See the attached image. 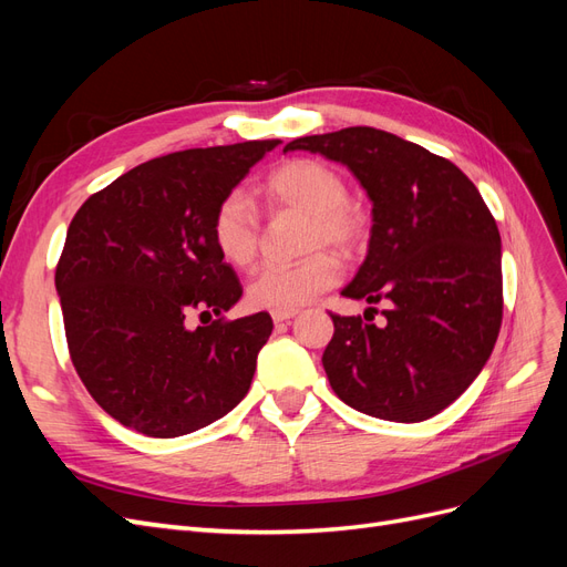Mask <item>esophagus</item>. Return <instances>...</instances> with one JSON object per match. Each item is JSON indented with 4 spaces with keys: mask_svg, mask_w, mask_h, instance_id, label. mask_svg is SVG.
<instances>
[{
    "mask_svg": "<svg viewBox=\"0 0 567 567\" xmlns=\"http://www.w3.org/2000/svg\"><path fill=\"white\" fill-rule=\"evenodd\" d=\"M298 312L293 310V312H271V319H274V323H284V321H290L293 319Z\"/></svg>",
    "mask_w": 567,
    "mask_h": 567,
    "instance_id": "34e87169",
    "label": "esophagus"
}]
</instances>
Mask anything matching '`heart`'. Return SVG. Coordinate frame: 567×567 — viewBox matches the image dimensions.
Wrapping results in <instances>:
<instances>
[{
    "label": "heart",
    "mask_w": 567,
    "mask_h": 567,
    "mask_svg": "<svg viewBox=\"0 0 567 567\" xmlns=\"http://www.w3.org/2000/svg\"><path fill=\"white\" fill-rule=\"evenodd\" d=\"M260 194L274 210L310 215L307 248L331 246L352 252L364 241L367 219L348 203L350 188L333 167L312 158H293L274 167ZM210 234L221 260L244 269L260 248V217L252 200L234 192L215 208ZM340 279V265L331 252H315L298 265H269L248 284V302L260 310L293 312L315 302Z\"/></svg>",
    "instance_id": "obj_1"
}]
</instances>
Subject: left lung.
<instances>
[{"label":"left lung","instance_id":"8db88e82","mask_svg":"<svg viewBox=\"0 0 567 567\" xmlns=\"http://www.w3.org/2000/svg\"><path fill=\"white\" fill-rule=\"evenodd\" d=\"M284 151L346 165L373 205L367 260L340 296L385 302V326L331 315L321 362L333 392L383 421L440 414L502 329V236L483 196L454 163L375 127L300 136Z\"/></svg>","mask_w":567,"mask_h":567}]
</instances>
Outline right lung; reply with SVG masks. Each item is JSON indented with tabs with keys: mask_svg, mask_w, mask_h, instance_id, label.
Returning a JSON list of instances; mask_svg holds the SVG:
<instances>
[{
	"mask_svg": "<svg viewBox=\"0 0 567 567\" xmlns=\"http://www.w3.org/2000/svg\"><path fill=\"white\" fill-rule=\"evenodd\" d=\"M279 140L188 148L136 165L90 196L56 267L65 338L96 404L148 437L210 425L246 398L271 317L208 327L244 288L215 248V208Z\"/></svg>",
	"mask_w": 567,
	"mask_h": 567,
	"instance_id": "1",
	"label": "right lung"
}]
</instances>
